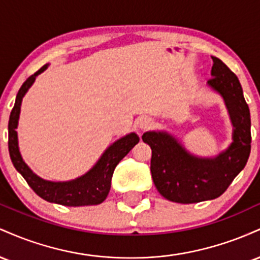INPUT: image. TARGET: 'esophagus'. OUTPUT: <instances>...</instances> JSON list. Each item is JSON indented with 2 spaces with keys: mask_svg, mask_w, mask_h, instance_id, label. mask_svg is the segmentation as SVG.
Listing matches in <instances>:
<instances>
[{
  "mask_svg": "<svg viewBox=\"0 0 260 260\" xmlns=\"http://www.w3.org/2000/svg\"><path fill=\"white\" fill-rule=\"evenodd\" d=\"M153 124H154L153 120H151V118H149V117L140 118V121L138 122V126H139L140 129H150V128L153 127Z\"/></svg>",
  "mask_w": 260,
  "mask_h": 260,
  "instance_id": "obj_1",
  "label": "esophagus"
}]
</instances>
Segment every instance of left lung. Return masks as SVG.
<instances>
[{"mask_svg":"<svg viewBox=\"0 0 260 260\" xmlns=\"http://www.w3.org/2000/svg\"><path fill=\"white\" fill-rule=\"evenodd\" d=\"M213 59V78L208 84L222 95L235 127L234 142L228 150L214 159H199L188 154L168 133L147 132L142 137L153 150L150 171L155 187L171 202L192 204L217 198L248 161L252 142L250 113L242 86L221 59Z\"/></svg>","mask_w":260,"mask_h":260,"instance_id":"left-lung-1","label":"left lung"}]
</instances>
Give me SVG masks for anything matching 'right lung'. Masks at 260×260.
<instances>
[{
    "mask_svg": "<svg viewBox=\"0 0 260 260\" xmlns=\"http://www.w3.org/2000/svg\"><path fill=\"white\" fill-rule=\"evenodd\" d=\"M47 66L45 64L38 72L23 83L18 91L16 103L12 109L8 121V150L14 168L24 177L26 183L30 186L39 197L47 202L67 207H82V205H96L106 199L111 188V178L113 170L117 164L132 150V148L139 142V137L136 133H131L123 138L115 142L98 161L96 165L82 177L70 182H50L38 177L32 174L20 156L18 149V139L16 128L20 112V103L23 96L34 83L38 74L44 72Z\"/></svg>",
    "mask_w": 260,
    "mask_h": 260,
    "instance_id": "right-lung-1",
    "label": "right lung"
}]
</instances>
